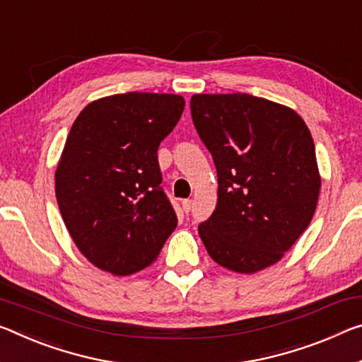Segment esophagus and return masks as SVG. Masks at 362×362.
<instances>
[{"label": "esophagus", "instance_id": "esophagus-1", "mask_svg": "<svg viewBox=\"0 0 362 362\" xmlns=\"http://www.w3.org/2000/svg\"><path fill=\"white\" fill-rule=\"evenodd\" d=\"M192 199H183L182 202V209H183V212H185V214H188V212L192 211Z\"/></svg>", "mask_w": 362, "mask_h": 362}]
</instances>
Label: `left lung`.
I'll list each match as a JSON object with an SVG mask.
<instances>
[{
    "instance_id": "left-lung-1",
    "label": "left lung",
    "mask_w": 362,
    "mask_h": 362,
    "mask_svg": "<svg viewBox=\"0 0 362 362\" xmlns=\"http://www.w3.org/2000/svg\"><path fill=\"white\" fill-rule=\"evenodd\" d=\"M190 109L219 183L199 237L222 267L262 271L282 259L317 206L311 132L293 109L248 93L193 95Z\"/></svg>"
}]
</instances>
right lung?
Instances as JSON below:
<instances>
[{"instance_id":"obj_1","label":"right lung","mask_w":362,"mask_h":362,"mask_svg":"<svg viewBox=\"0 0 362 362\" xmlns=\"http://www.w3.org/2000/svg\"><path fill=\"white\" fill-rule=\"evenodd\" d=\"M183 107L179 95L130 91L90 103L72 124L54 174L56 199L74 243L101 271H141L175 230L158 148Z\"/></svg>"}]
</instances>
